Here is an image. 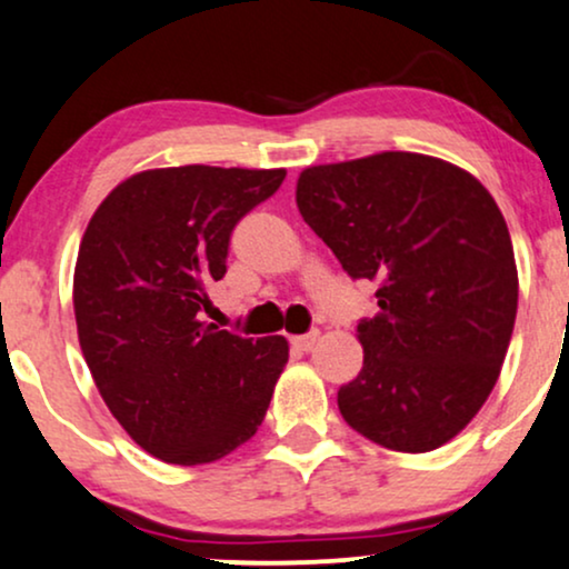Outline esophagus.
<instances>
[{"instance_id":"obj_1","label":"esophagus","mask_w":569,"mask_h":569,"mask_svg":"<svg viewBox=\"0 0 569 569\" xmlns=\"http://www.w3.org/2000/svg\"><path fill=\"white\" fill-rule=\"evenodd\" d=\"M319 342V332H308V335H298V338H292V346H296L298 350H313V346Z\"/></svg>"}]
</instances>
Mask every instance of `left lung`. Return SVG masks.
I'll return each mask as SVG.
<instances>
[{
	"label": "left lung",
	"mask_w": 569,
	"mask_h": 569,
	"mask_svg": "<svg viewBox=\"0 0 569 569\" xmlns=\"http://www.w3.org/2000/svg\"><path fill=\"white\" fill-rule=\"evenodd\" d=\"M296 202L350 277L380 284L342 419L390 451L448 443L488 401L515 329L520 279L496 200L448 160L377 152L308 166Z\"/></svg>",
	"instance_id": "8db88e82"
}]
</instances>
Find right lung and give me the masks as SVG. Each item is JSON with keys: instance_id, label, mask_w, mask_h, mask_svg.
Here are the masks:
<instances>
[{"instance_id": "1", "label": "right lung", "mask_w": 569, "mask_h": 569, "mask_svg": "<svg viewBox=\"0 0 569 569\" xmlns=\"http://www.w3.org/2000/svg\"><path fill=\"white\" fill-rule=\"evenodd\" d=\"M284 168L179 166L123 179L81 237L73 311L102 401L166 465H210L261 427L290 346L200 319L237 221Z\"/></svg>"}]
</instances>
